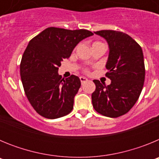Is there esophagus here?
Segmentation results:
<instances>
[{
    "mask_svg": "<svg viewBox=\"0 0 159 159\" xmlns=\"http://www.w3.org/2000/svg\"><path fill=\"white\" fill-rule=\"evenodd\" d=\"M80 82L82 83V84H84V83L87 82V81L88 80V79L85 78V77H84V76H80Z\"/></svg>",
    "mask_w": 159,
    "mask_h": 159,
    "instance_id": "esophagus-1",
    "label": "esophagus"
}]
</instances>
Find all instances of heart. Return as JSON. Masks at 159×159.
<instances>
[{
  "mask_svg": "<svg viewBox=\"0 0 159 159\" xmlns=\"http://www.w3.org/2000/svg\"><path fill=\"white\" fill-rule=\"evenodd\" d=\"M95 43H99V42H95ZM84 72L88 73L89 72V69H88V68H85V69H84Z\"/></svg>",
  "mask_w": 159,
  "mask_h": 159,
  "instance_id": "heart-1",
  "label": "heart"
}]
</instances>
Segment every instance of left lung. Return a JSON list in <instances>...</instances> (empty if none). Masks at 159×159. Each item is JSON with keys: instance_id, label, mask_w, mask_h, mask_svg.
<instances>
[{"instance_id": "obj_1", "label": "left lung", "mask_w": 159, "mask_h": 159, "mask_svg": "<svg viewBox=\"0 0 159 159\" xmlns=\"http://www.w3.org/2000/svg\"><path fill=\"white\" fill-rule=\"evenodd\" d=\"M107 41L109 57L106 76L110 85L95 80L92 95L93 107L98 113L111 118L127 114L139 98L145 80V64L141 46L129 35L114 30L95 32Z\"/></svg>"}]
</instances>
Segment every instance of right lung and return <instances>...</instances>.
Masks as SVG:
<instances>
[{
    "mask_svg": "<svg viewBox=\"0 0 159 159\" xmlns=\"http://www.w3.org/2000/svg\"><path fill=\"white\" fill-rule=\"evenodd\" d=\"M92 35L86 29L50 27L29 41L20 72L25 95L39 115L54 119L72 111L80 80L74 75L62 78L58 75L59 67L64 59L69 58L80 41Z\"/></svg>",
    "mask_w": 159,
    "mask_h": 159,
    "instance_id": "1",
    "label": "right lung"
}]
</instances>
